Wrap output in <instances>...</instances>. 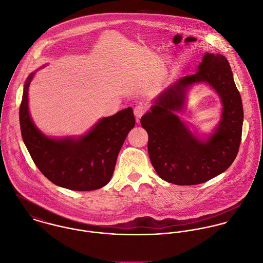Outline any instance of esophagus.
Returning a JSON list of instances; mask_svg holds the SVG:
<instances>
[{"label":"esophagus","mask_w":263,"mask_h":263,"mask_svg":"<svg viewBox=\"0 0 263 263\" xmlns=\"http://www.w3.org/2000/svg\"><path fill=\"white\" fill-rule=\"evenodd\" d=\"M145 111H146V107H145L144 105H138L135 106V108H134V115H135V117H136L137 122H138L139 119L145 114Z\"/></svg>","instance_id":"34e87169"}]
</instances>
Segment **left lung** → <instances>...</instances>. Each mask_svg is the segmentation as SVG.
Returning <instances> with one entry per match:
<instances>
[{
    "label": "left lung",
    "mask_w": 263,
    "mask_h": 263,
    "mask_svg": "<svg viewBox=\"0 0 263 263\" xmlns=\"http://www.w3.org/2000/svg\"><path fill=\"white\" fill-rule=\"evenodd\" d=\"M208 82L220 95L223 116L206 143L194 137L174 115L184 103L186 87ZM140 120L148 134V155L158 176L176 185H197L224 172L238 155L243 105L228 60L206 53L198 72L181 78L164 90Z\"/></svg>",
    "instance_id": "obj_1"
}]
</instances>
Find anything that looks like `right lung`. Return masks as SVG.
I'll list each match as a JSON object with an SVG mask.
<instances>
[{"label": "right lung", "instance_id": "1", "mask_svg": "<svg viewBox=\"0 0 263 263\" xmlns=\"http://www.w3.org/2000/svg\"><path fill=\"white\" fill-rule=\"evenodd\" d=\"M31 73L24 85L19 109L23 141L39 170L53 184L74 191H91L105 186L115 171L120 149L135 126L132 107L102 119L79 139H53L32 123L28 111Z\"/></svg>", "mask_w": 263, "mask_h": 263}]
</instances>
